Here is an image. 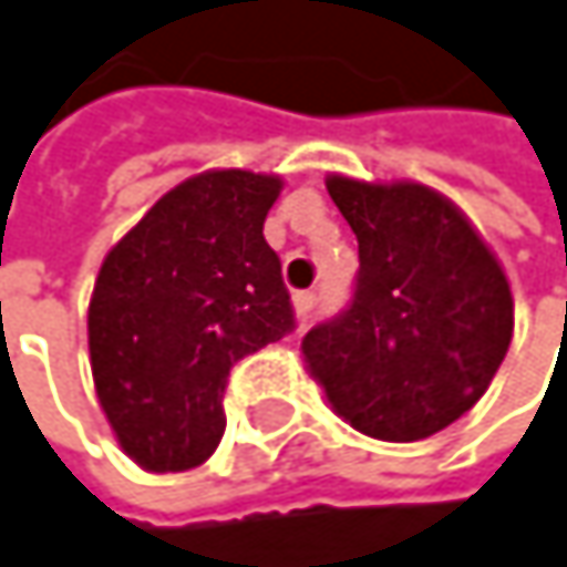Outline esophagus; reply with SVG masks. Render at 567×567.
Returning a JSON list of instances; mask_svg holds the SVG:
<instances>
[{
  "instance_id": "34e87169",
  "label": "esophagus",
  "mask_w": 567,
  "mask_h": 567,
  "mask_svg": "<svg viewBox=\"0 0 567 567\" xmlns=\"http://www.w3.org/2000/svg\"><path fill=\"white\" fill-rule=\"evenodd\" d=\"M318 305V291H295V311L298 318H311Z\"/></svg>"
}]
</instances>
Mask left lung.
Returning <instances> with one entry per match:
<instances>
[{"label":"left lung","mask_w":567,"mask_h":567,"mask_svg":"<svg viewBox=\"0 0 567 567\" xmlns=\"http://www.w3.org/2000/svg\"><path fill=\"white\" fill-rule=\"evenodd\" d=\"M358 236L351 305L301 341L308 374L354 430L413 443L460 420L512 341V291L496 252L443 193L331 173Z\"/></svg>","instance_id":"8db88e82"}]
</instances>
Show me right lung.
<instances>
[{"label":"right lung","mask_w":567,"mask_h":567,"mask_svg":"<svg viewBox=\"0 0 567 567\" xmlns=\"http://www.w3.org/2000/svg\"><path fill=\"white\" fill-rule=\"evenodd\" d=\"M282 176L206 171L164 193L104 256L87 305L101 410L151 473H183L223 440V391L295 311L262 236Z\"/></svg>","instance_id":"obj_1"}]
</instances>
